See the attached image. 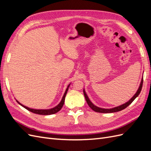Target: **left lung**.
<instances>
[{"label":"left lung","mask_w":151,"mask_h":151,"mask_svg":"<svg viewBox=\"0 0 151 151\" xmlns=\"http://www.w3.org/2000/svg\"><path fill=\"white\" fill-rule=\"evenodd\" d=\"M142 84H143V77L142 78V80H141V83L140 84V86H139V88L137 90V91L136 93L134 94V96L133 97H132L129 101L123 104L122 105H120V106H116V107H115V108H110V109H105V108H99L96 106H95V105L91 102L90 101V99H89L88 96H87V94L85 92V90L83 89V92H84V95L85 96V98H86V102L88 104L89 106L93 109V111H96V112H98V113H114V112H117V111H120L121 110H122V109L126 108L128 106H129V105L133 102L134 101V99L138 96L139 95V94L140 93V91L142 90Z\"/></svg>","instance_id":"8db88e82"}]
</instances>
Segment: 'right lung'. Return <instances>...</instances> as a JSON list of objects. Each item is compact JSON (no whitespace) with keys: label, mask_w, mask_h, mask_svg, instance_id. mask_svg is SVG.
I'll use <instances>...</instances> for the list:
<instances>
[{"label":"right lung","mask_w":151,"mask_h":151,"mask_svg":"<svg viewBox=\"0 0 151 151\" xmlns=\"http://www.w3.org/2000/svg\"><path fill=\"white\" fill-rule=\"evenodd\" d=\"M69 86H70V84H68V86H67V88L66 89L65 92L64 94H63V97H62V99L61 100V101L60 102V103H59L57 105V106H56L55 107H54V108H51V109H32V108H29L28 107L24 106V105H22L19 101H17V100H16V101L18 103H19L21 105V106H22V107H24V108H26V109H28V111H31L32 113H36V114H38V115H52V114H55V113H57L58 111H60V109H62L63 105V104H64V102H65V96L67 94V91L68 89V88H69Z\"/></svg>","instance_id":"add662e5"}]
</instances>
